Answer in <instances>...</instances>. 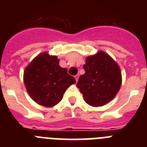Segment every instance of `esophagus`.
I'll return each instance as SVG.
<instances>
[{
    "instance_id": "1",
    "label": "esophagus",
    "mask_w": 147,
    "mask_h": 147,
    "mask_svg": "<svg viewBox=\"0 0 147 147\" xmlns=\"http://www.w3.org/2000/svg\"><path fill=\"white\" fill-rule=\"evenodd\" d=\"M74 78H75V80H76V82H77L78 80H79V75H76V76H74Z\"/></svg>"
}]
</instances>
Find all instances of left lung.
I'll use <instances>...</instances> for the list:
<instances>
[{
  "label": "left lung",
  "mask_w": 147,
  "mask_h": 147,
  "mask_svg": "<svg viewBox=\"0 0 147 147\" xmlns=\"http://www.w3.org/2000/svg\"><path fill=\"white\" fill-rule=\"evenodd\" d=\"M85 73L76 84L88 105L102 107L113 99L121 85V71L117 62L103 51L87 57Z\"/></svg>",
  "instance_id": "left-lung-1"
}]
</instances>
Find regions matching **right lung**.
<instances>
[{"label": "right lung", "instance_id": "obj_1", "mask_svg": "<svg viewBox=\"0 0 147 147\" xmlns=\"http://www.w3.org/2000/svg\"><path fill=\"white\" fill-rule=\"evenodd\" d=\"M59 59L48 52L40 54L26 66L23 81L29 96L38 105L51 107L63 98L67 88L76 83L66 68L59 65Z\"/></svg>", "mask_w": 147, "mask_h": 147}]
</instances>
